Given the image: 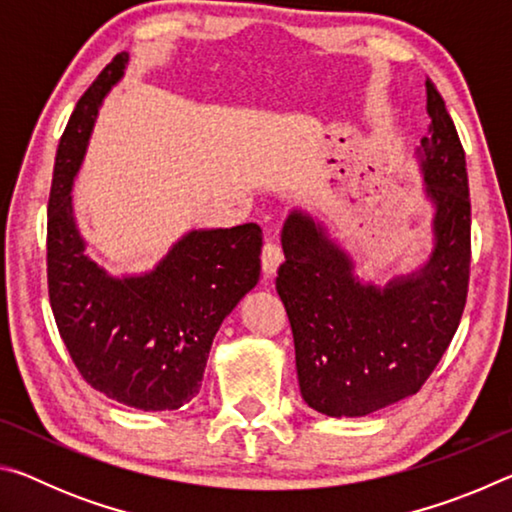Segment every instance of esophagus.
<instances>
[{"instance_id":"esophagus-1","label":"esophagus","mask_w":512,"mask_h":512,"mask_svg":"<svg viewBox=\"0 0 512 512\" xmlns=\"http://www.w3.org/2000/svg\"><path fill=\"white\" fill-rule=\"evenodd\" d=\"M282 248L275 244V241H266L262 248V268L266 275H275L277 266L282 264Z\"/></svg>"}]
</instances>
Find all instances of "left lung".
<instances>
[{"instance_id":"obj_1","label":"left lung","mask_w":512,"mask_h":512,"mask_svg":"<svg viewBox=\"0 0 512 512\" xmlns=\"http://www.w3.org/2000/svg\"><path fill=\"white\" fill-rule=\"evenodd\" d=\"M429 135L420 142L436 246L420 271L384 289L363 284L311 216L291 212L275 289L287 309L300 393L329 418H361L415 395L461 323L470 284V185L465 151L438 90L427 81Z\"/></svg>"}]
</instances>
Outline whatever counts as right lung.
<instances>
[{"label": "right lung", "instance_id": "right-lung-1", "mask_svg": "<svg viewBox=\"0 0 512 512\" xmlns=\"http://www.w3.org/2000/svg\"><path fill=\"white\" fill-rule=\"evenodd\" d=\"M121 51L76 103L60 137L47 207V284L60 339L94 391L142 411H173L198 393L214 334L259 280L257 223L192 230L151 273L112 277L85 255L72 183Z\"/></svg>", "mask_w": 512, "mask_h": 512}]
</instances>
